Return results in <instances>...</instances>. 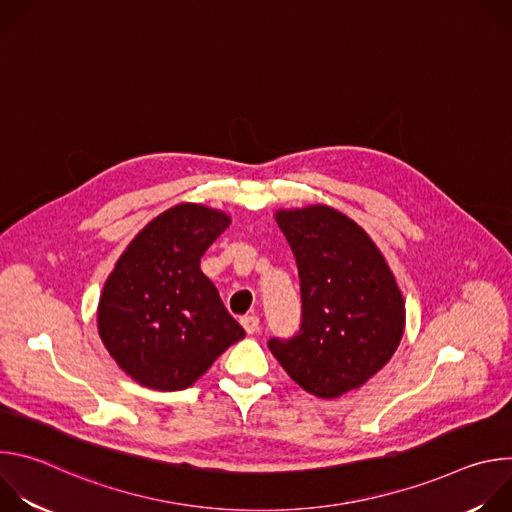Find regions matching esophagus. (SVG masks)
<instances>
[{
	"instance_id": "34e87169",
	"label": "esophagus",
	"mask_w": 512,
	"mask_h": 512,
	"mask_svg": "<svg viewBox=\"0 0 512 512\" xmlns=\"http://www.w3.org/2000/svg\"><path fill=\"white\" fill-rule=\"evenodd\" d=\"M241 324L247 334H255L259 330V316H243Z\"/></svg>"
}]
</instances>
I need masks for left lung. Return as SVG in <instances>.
<instances>
[{"instance_id":"8db88e82","label":"left lung","mask_w":512,"mask_h":512,"mask_svg":"<svg viewBox=\"0 0 512 512\" xmlns=\"http://www.w3.org/2000/svg\"><path fill=\"white\" fill-rule=\"evenodd\" d=\"M275 223L296 257L302 326L269 350L304 391L334 399L362 387L395 354L405 300L371 235L344 212L312 204L277 210Z\"/></svg>"}]
</instances>
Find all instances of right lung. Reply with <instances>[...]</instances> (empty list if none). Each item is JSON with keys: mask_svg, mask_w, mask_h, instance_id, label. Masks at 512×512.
<instances>
[{"mask_svg": "<svg viewBox=\"0 0 512 512\" xmlns=\"http://www.w3.org/2000/svg\"><path fill=\"white\" fill-rule=\"evenodd\" d=\"M229 225L223 210L182 202L145 225L117 259L101 291L97 328L135 383L186 389L245 336L200 271V257Z\"/></svg>", "mask_w": 512, "mask_h": 512, "instance_id": "right-lung-1", "label": "right lung"}]
</instances>
